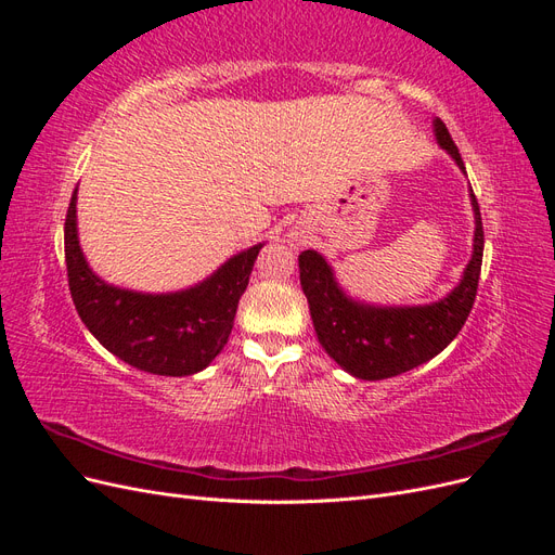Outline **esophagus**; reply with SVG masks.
<instances>
[{
  "mask_svg": "<svg viewBox=\"0 0 555 555\" xmlns=\"http://www.w3.org/2000/svg\"><path fill=\"white\" fill-rule=\"evenodd\" d=\"M292 243H294V247L298 249V247H304L306 245V241L304 238H300V236H292Z\"/></svg>",
  "mask_w": 555,
  "mask_h": 555,
  "instance_id": "esophagus-1",
  "label": "esophagus"
}]
</instances>
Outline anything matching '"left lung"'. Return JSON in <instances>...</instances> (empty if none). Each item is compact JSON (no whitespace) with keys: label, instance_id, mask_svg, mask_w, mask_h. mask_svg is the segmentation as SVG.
Wrapping results in <instances>:
<instances>
[{"label":"left lung","instance_id":"obj_1","mask_svg":"<svg viewBox=\"0 0 555 555\" xmlns=\"http://www.w3.org/2000/svg\"><path fill=\"white\" fill-rule=\"evenodd\" d=\"M435 141L465 173L459 147L453 145L444 122L433 120ZM469 204L475 212L473 257L463 268L456 287L447 296L424 306H375L349 296L324 255L306 249L298 257L300 287L308 298L310 317L319 345L345 373L357 379H386L438 357L456 338L473 310L481 257L483 229L479 204L469 188Z\"/></svg>","mask_w":555,"mask_h":555}]
</instances>
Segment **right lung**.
Segmentation results:
<instances>
[{"label":"right lung","mask_w":555,"mask_h":555,"mask_svg":"<svg viewBox=\"0 0 555 555\" xmlns=\"http://www.w3.org/2000/svg\"><path fill=\"white\" fill-rule=\"evenodd\" d=\"M78 190L64 222V255L78 317L113 357L150 375H196L224 349L263 243L227 259L188 289L145 294L99 278L78 241Z\"/></svg>","instance_id":"right-lung-1"}]
</instances>
